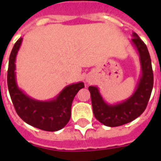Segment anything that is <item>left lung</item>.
<instances>
[{"label":"left lung","instance_id":"1","mask_svg":"<svg viewBox=\"0 0 161 161\" xmlns=\"http://www.w3.org/2000/svg\"><path fill=\"white\" fill-rule=\"evenodd\" d=\"M134 43L138 50L142 67V77L135 94L127 101L117 105H108L103 100L97 88L90 86L93 113L97 120L108 127H117L134 121L142 115L147 106L153 86L151 58L147 47L135 33Z\"/></svg>","mask_w":161,"mask_h":161}]
</instances>
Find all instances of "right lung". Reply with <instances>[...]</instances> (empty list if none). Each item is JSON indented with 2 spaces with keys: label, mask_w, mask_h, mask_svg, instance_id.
<instances>
[{
  "label": "right lung",
  "mask_w": 161,
  "mask_h": 161,
  "mask_svg": "<svg viewBox=\"0 0 161 161\" xmlns=\"http://www.w3.org/2000/svg\"><path fill=\"white\" fill-rule=\"evenodd\" d=\"M22 38H19L10 53L8 70V87L16 113L23 121L45 131H58L68 123L70 118L71 103L84 83L70 84L58 97L51 102H39L28 97L19 91L15 82V57Z\"/></svg>",
  "instance_id": "1"
}]
</instances>
